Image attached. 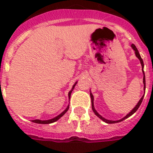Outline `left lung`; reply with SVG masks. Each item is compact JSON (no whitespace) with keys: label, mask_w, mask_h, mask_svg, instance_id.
Instances as JSON below:
<instances>
[{"label":"left lung","mask_w":153,"mask_h":153,"mask_svg":"<svg viewBox=\"0 0 153 153\" xmlns=\"http://www.w3.org/2000/svg\"><path fill=\"white\" fill-rule=\"evenodd\" d=\"M131 47H132V48H133V50H134V51H135L136 56H137V57L138 58V59L140 60V64H141V67H142V71H143V74H144V77H143V83H144V90H145V72H144V62H143V59H141V57H140V53H139V51H138L137 48H136L135 45H134V44H132V45H131ZM90 92H91V91H90ZM90 94H91V103H92V109H93L94 113L96 116H98V117H99V118L101 119V120H102V121H105V123H108V124L117 123V122H120V121H124L125 119L128 118V117H130V116H132V115H133V114H134V113H135V112L137 111V110L138 108L140 107V104H141V102H142V101H143V98H144V96H145V94H144V95H143L142 97H141V98H140V100H139V102H137V104L136 105V106L134 107V108H133V109H132V110H131V111L129 112V113H128V114H127V115H126V116L124 117L123 118L120 119V120H117V121H112V120H108V119L104 118L103 117L101 116L100 114H98V112H97V110H96V109H94V96H93V94H92V93H91H91H90Z\"/></svg>","instance_id":"obj_1"}]
</instances>
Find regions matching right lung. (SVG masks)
Wrapping results in <instances>:
<instances>
[{"label": "right lung", "mask_w": 153, "mask_h": 153, "mask_svg": "<svg viewBox=\"0 0 153 153\" xmlns=\"http://www.w3.org/2000/svg\"><path fill=\"white\" fill-rule=\"evenodd\" d=\"M77 84V82H75V83L74 84V86H72L71 90L69 91V93H68V97H69V100H70V97H71V94L72 91L74 90V86H75V85ZM68 109H69V105H67V107L66 108V109H65L64 111H62V113L60 114H59L58 116H56L55 117H54V118L52 119H49V120H38V119H36V120H32V122H35V123H37V124H51V123H53V122H55V121H58L59 119L60 118V117H62L63 115H64L65 114H66V112L68 110Z\"/></svg>", "instance_id": "right-lung-1"}]
</instances>
